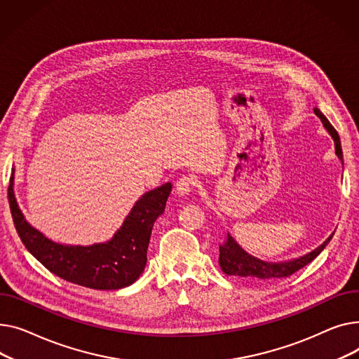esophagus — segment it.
Masks as SVG:
<instances>
[{"label":"esophagus","mask_w":359,"mask_h":359,"mask_svg":"<svg viewBox=\"0 0 359 359\" xmlns=\"http://www.w3.org/2000/svg\"><path fill=\"white\" fill-rule=\"evenodd\" d=\"M193 185H194V181L191 177H181L177 184H175V189H177V194L181 196V197H185L188 196L189 193H191L193 189Z\"/></svg>","instance_id":"34e87169"}]
</instances>
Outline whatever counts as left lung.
<instances>
[{
  "label": "left lung",
  "mask_w": 359,
  "mask_h": 359,
  "mask_svg": "<svg viewBox=\"0 0 359 359\" xmlns=\"http://www.w3.org/2000/svg\"><path fill=\"white\" fill-rule=\"evenodd\" d=\"M314 114L320 118L323 123L325 129L329 132L334 142V154L338 156L344 165V155H342V147H341V139L338 132L333 129V126L329 123V120L323 116V113L319 109H314ZM334 233V231H333ZM333 233L316 249H313L309 254L300 257V258H294L290 261H283V262H266L262 261L254 255L248 254V252L233 239L229 231L224 242L219 246L220 250V257H219V264L220 268L224 273L231 277H236L245 281H271V280H280L290 277L291 273L299 271L300 268L306 266L310 264L316 257H318L320 252L327 246L330 242Z\"/></svg>",
  "instance_id": "1"
}]
</instances>
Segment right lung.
I'll return each instance as SVG.
<instances>
[{
  "label": "right lung",
  "instance_id": "right-lung-1",
  "mask_svg": "<svg viewBox=\"0 0 359 359\" xmlns=\"http://www.w3.org/2000/svg\"><path fill=\"white\" fill-rule=\"evenodd\" d=\"M171 189L172 184L166 182L144 193L110 241L88 246L55 242L26 220L14 194V168L8 201L21 242L45 268L82 287L120 290L132 285L142 276L154 223L165 212Z\"/></svg>",
  "mask_w": 359,
  "mask_h": 359
}]
</instances>
